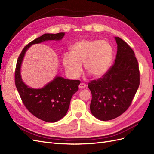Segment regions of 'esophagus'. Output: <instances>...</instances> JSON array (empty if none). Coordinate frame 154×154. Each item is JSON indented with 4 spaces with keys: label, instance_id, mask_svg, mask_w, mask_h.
<instances>
[{
    "label": "esophagus",
    "instance_id": "1",
    "mask_svg": "<svg viewBox=\"0 0 154 154\" xmlns=\"http://www.w3.org/2000/svg\"><path fill=\"white\" fill-rule=\"evenodd\" d=\"M79 88H84L86 87V84L85 83H81L80 85H79Z\"/></svg>",
    "mask_w": 154,
    "mask_h": 154
}]
</instances>
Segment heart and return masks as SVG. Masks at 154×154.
Listing matches in <instances>:
<instances>
[{
    "label": "heart",
    "mask_w": 154,
    "mask_h": 154,
    "mask_svg": "<svg viewBox=\"0 0 154 154\" xmlns=\"http://www.w3.org/2000/svg\"><path fill=\"white\" fill-rule=\"evenodd\" d=\"M113 57V49L105 40L83 39L74 43L71 48V53H66L62 62L68 75L77 78L84 69L92 76L103 75L109 69Z\"/></svg>",
    "instance_id": "heart-1"
}]
</instances>
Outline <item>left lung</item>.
<instances>
[{"label": "left lung", "mask_w": 154, "mask_h": 154, "mask_svg": "<svg viewBox=\"0 0 154 154\" xmlns=\"http://www.w3.org/2000/svg\"><path fill=\"white\" fill-rule=\"evenodd\" d=\"M115 39L118 51L114 63L101 78L88 83L92 94L91 112L101 121L113 119L124 113L131 105L140 83L134 51L122 38Z\"/></svg>", "instance_id": "left-lung-1"}]
</instances>
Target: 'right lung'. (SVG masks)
<instances>
[{
  "instance_id": "obj_1",
  "label": "right lung",
  "mask_w": 154,
  "mask_h": 154,
  "mask_svg": "<svg viewBox=\"0 0 154 154\" xmlns=\"http://www.w3.org/2000/svg\"><path fill=\"white\" fill-rule=\"evenodd\" d=\"M64 35L65 32L47 33L32 40L22 49L17 62L15 82L22 103L32 115L46 122H56L66 116L71 97L78 90L80 81L56 76L43 88L36 89L27 86L22 82L20 67L26 51L31 45L47 40H61Z\"/></svg>"
}]
</instances>
